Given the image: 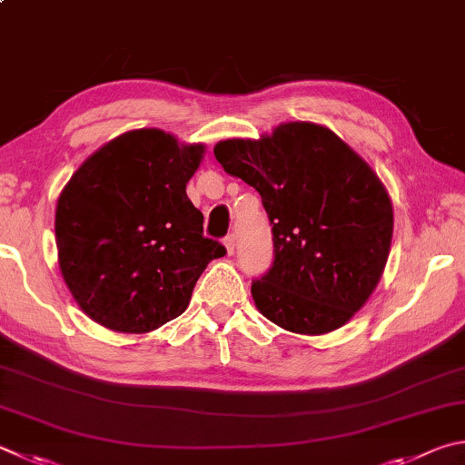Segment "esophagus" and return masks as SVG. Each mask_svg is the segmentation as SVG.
Here are the masks:
<instances>
[{
    "instance_id": "obj_1",
    "label": "esophagus",
    "mask_w": 465,
    "mask_h": 465,
    "mask_svg": "<svg viewBox=\"0 0 465 465\" xmlns=\"http://www.w3.org/2000/svg\"><path fill=\"white\" fill-rule=\"evenodd\" d=\"M223 246H225V250H227V254H233V250H235V235H233V233H230V235H227V238L223 240Z\"/></svg>"
}]
</instances>
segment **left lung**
<instances>
[{"mask_svg":"<svg viewBox=\"0 0 465 465\" xmlns=\"http://www.w3.org/2000/svg\"><path fill=\"white\" fill-rule=\"evenodd\" d=\"M213 154L260 193L272 223L274 264L252 282L256 309L299 335L343 327L366 305L391 254L392 201L372 166L313 122L222 140Z\"/></svg>","mask_w":465,"mask_h":465,"instance_id":"obj_1","label":"left lung"}]
</instances>
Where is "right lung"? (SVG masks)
Segmentation results:
<instances>
[{"instance_id":"add662e5","label":"right lung","mask_w":465,"mask_h":465,"mask_svg":"<svg viewBox=\"0 0 465 465\" xmlns=\"http://www.w3.org/2000/svg\"><path fill=\"white\" fill-rule=\"evenodd\" d=\"M205 144L130 130L83 163L56 201L58 268L73 299L117 333H150L184 313L225 248L203 235L187 183Z\"/></svg>"}]
</instances>
